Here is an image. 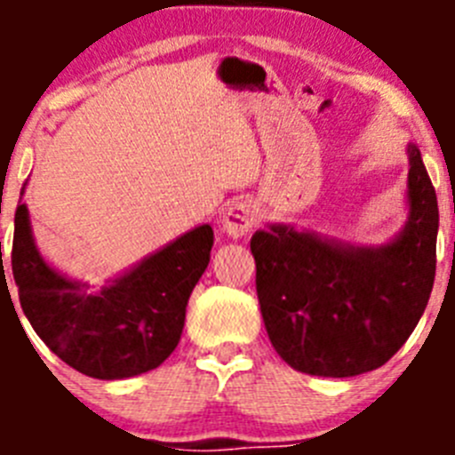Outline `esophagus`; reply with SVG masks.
<instances>
[{
	"label": "esophagus",
	"instance_id": "34e87169",
	"mask_svg": "<svg viewBox=\"0 0 455 455\" xmlns=\"http://www.w3.org/2000/svg\"><path fill=\"white\" fill-rule=\"evenodd\" d=\"M257 225V209L251 200H235L223 214V230L235 239L246 236Z\"/></svg>",
	"mask_w": 455,
	"mask_h": 455
}]
</instances>
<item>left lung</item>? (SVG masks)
<instances>
[{
    "instance_id": "1",
    "label": "left lung",
    "mask_w": 455,
    "mask_h": 455,
    "mask_svg": "<svg viewBox=\"0 0 455 455\" xmlns=\"http://www.w3.org/2000/svg\"><path fill=\"white\" fill-rule=\"evenodd\" d=\"M405 230L387 246L351 248L287 225L255 232V284L268 339L289 367L348 378L383 367L424 315L435 280L437 196L408 146Z\"/></svg>"
}]
</instances>
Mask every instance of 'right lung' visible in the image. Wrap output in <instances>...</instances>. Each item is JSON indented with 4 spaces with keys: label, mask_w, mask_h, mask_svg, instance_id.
<instances>
[{
    "label": "right lung",
    "mask_w": 455,
    "mask_h": 455,
    "mask_svg": "<svg viewBox=\"0 0 455 455\" xmlns=\"http://www.w3.org/2000/svg\"><path fill=\"white\" fill-rule=\"evenodd\" d=\"M212 246L214 230L200 225L92 293L47 267L31 239L27 204H18L11 268L22 312L52 353L84 376L120 380L156 369L175 351Z\"/></svg>",
    "instance_id": "1"
}]
</instances>
